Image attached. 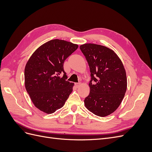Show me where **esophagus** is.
Returning a JSON list of instances; mask_svg holds the SVG:
<instances>
[{"instance_id": "1", "label": "esophagus", "mask_w": 152, "mask_h": 152, "mask_svg": "<svg viewBox=\"0 0 152 152\" xmlns=\"http://www.w3.org/2000/svg\"><path fill=\"white\" fill-rule=\"evenodd\" d=\"M80 86V83H75V86L77 87H79Z\"/></svg>"}]
</instances>
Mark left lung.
Returning a JSON list of instances; mask_svg holds the SVG:
<instances>
[{
  "instance_id": "1",
  "label": "left lung",
  "mask_w": 152,
  "mask_h": 152,
  "mask_svg": "<svg viewBox=\"0 0 152 152\" xmlns=\"http://www.w3.org/2000/svg\"><path fill=\"white\" fill-rule=\"evenodd\" d=\"M80 49L89 66L90 93L86 107L96 115L106 117L121 104L127 89L125 68L117 54L103 45H81Z\"/></svg>"
}]
</instances>
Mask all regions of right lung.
I'll list each match as a JSON object with an SVG mask.
<instances>
[{"label":"right lung","mask_w":152,"mask_h":152,"mask_svg":"<svg viewBox=\"0 0 152 152\" xmlns=\"http://www.w3.org/2000/svg\"><path fill=\"white\" fill-rule=\"evenodd\" d=\"M78 45L54 39L32 54L25 68V85L31 102L40 111L53 113L61 108L73 91L74 84L66 81L63 63ZM64 73L61 77L59 75Z\"/></svg>","instance_id":"add662e5"}]
</instances>
